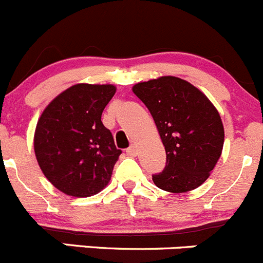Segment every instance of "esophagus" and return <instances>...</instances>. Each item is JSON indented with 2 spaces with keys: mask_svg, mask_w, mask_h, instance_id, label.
<instances>
[{
  "mask_svg": "<svg viewBox=\"0 0 263 263\" xmlns=\"http://www.w3.org/2000/svg\"><path fill=\"white\" fill-rule=\"evenodd\" d=\"M126 153H128L129 156H132V157H134V156H137V147H135L134 144H132L130 147L126 149Z\"/></svg>",
  "mask_w": 263,
  "mask_h": 263,
  "instance_id": "obj_1",
  "label": "esophagus"
}]
</instances>
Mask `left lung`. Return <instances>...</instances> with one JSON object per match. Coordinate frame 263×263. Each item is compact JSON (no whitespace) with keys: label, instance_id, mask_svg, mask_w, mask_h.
Instances as JSON below:
<instances>
[{"label":"left lung","instance_id":"8db88e82","mask_svg":"<svg viewBox=\"0 0 263 263\" xmlns=\"http://www.w3.org/2000/svg\"><path fill=\"white\" fill-rule=\"evenodd\" d=\"M147 106L166 151V166L152 180L170 193L198 188L211 175L223 147L221 116L202 90L178 77L133 85Z\"/></svg>","mask_w":263,"mask_h":263}]
</instances>
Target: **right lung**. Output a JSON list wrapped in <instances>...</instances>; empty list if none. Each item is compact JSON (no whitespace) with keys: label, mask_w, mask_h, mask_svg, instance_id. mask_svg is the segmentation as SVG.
Instances as JSON below:
<instances>
[{"label":"right lung","mask_w":263,"mask_h":263,"mask_svg":"<svg viewBox=\"0 0 263 263\" xmlns=\"http://www.w3.org/2000/svg\"><path fill=\"white\" fill-rule=\"evenodd\" d=\"M112 84L79 83L53 98L38 119L34 153L49 183L70 197H90L110 183L121 155L101 121Z\"/></svg>","instance_id":"add662e5"}]
</instances>
